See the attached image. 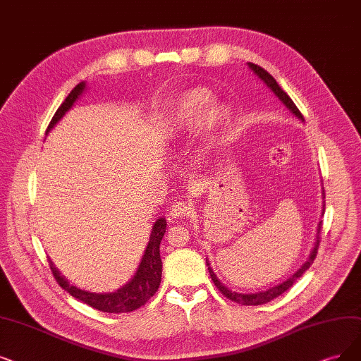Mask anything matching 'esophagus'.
<instances>
[{"label":"esophagus","mask_w":361,"mask_h":361,"mask_svg":"<svg viewBox=\"0 0 361 361\" xmlns=\"http://www.w3.org/2000/svg\"><path fill=\"white\" fill-rule=\"evenodd\" d=\"M191 212H192V207L186 203V201H175L169 210L171 218H176V219L185 218V216H188Z\"/></svg>","instance_id":"obj_1"}]
</instances>
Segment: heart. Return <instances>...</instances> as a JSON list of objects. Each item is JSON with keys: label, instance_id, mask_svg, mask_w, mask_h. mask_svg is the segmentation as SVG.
Masks as SVG:
<instances>
[{"label": "heart", "instance_id": "obj_1", "mask_svg": "<svg viewBox=\"0 0 361 361\" xmlns=\"http://www.w3.org/2000/svg\"><path fill=\"white\" fill-rule=\"evenodd\" d=\"M212 102L213 94L206 89H192L183 93L171 111V124L175 132L180 133L186 128L195 127L203 117L209 128L222 126L228 120V109L224 105L210 107Z\"/></svg>", "mask_w": 361, "mask_h": 361}]
</instances>
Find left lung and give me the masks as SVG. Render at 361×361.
<instances>
[{"mask_svg":"<svg viewBox=\"0 0 361 361\" xmlns=\"http://www.w3.org/2000/svg\"><path fill=\"white\" fill-rule=\"evenodd\" d=\"M249 68L255 72V74H256L259 78H261V80L268 85V87L274 92V94H276V96L281 100V102L296 115L298 118L304 120V117H302L300 111H299L298 106L293 104V100L289 97V94H287V93L280 87L279 82H277L276 80H274V77L269 74L268 71H265L262 66L255 65V63H252V62H249ZM323 194H324V191H323ZM320 231H322V222H320V225H319V231H317L315 246H314V249H312V252H311V255H310V257H308V261H307L304 265H302L289 280L283 281L281 284H279V286H276V287H271V289H268V290H265V292H259V293H237V292H231L229 289H226V287L218 280V277H216V274L213 272V269L210 268V265H209V262H207L210 277H212L214 286L218 287V290H219L225 298H228L229 300L237 302V304H241V305H262V304H267V302L272 300L274 298H277V296H280L281 293H284L286 290H289L290 287L293 286V283H295L299 277H302V274H304V272L312 265L314 259H315V256H317V252H319V246H320V238H322V237H320Z\"/></svg>","mask_w":361,"mask_h":361,"instance_id":"1","label":"left lung"}]
</instances>
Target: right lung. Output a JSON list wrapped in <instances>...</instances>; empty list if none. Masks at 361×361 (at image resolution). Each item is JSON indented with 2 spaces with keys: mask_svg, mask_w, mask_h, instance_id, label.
I'll use <instances>...</instances> for the list:
<instances>
[{
  "mask_svg": "<svg viewBox=\"0 0 361 361\" xmlns=\"http://www.w3.org/2000/svg\"><path fill=\"white\" fill-rule=\"evenodd\" d=\"M85 87L84 82L77 84L74 89L71 90V93L66 96L63 100V104L57 108L56 114L53 115V118L47 127L46 133H49L54 124L59 121L65 112L74 105L78 96L82 93ZM166 226L167 222L164 218L157 219V222L152 226V234L149 237L148 247L145 250V255L142 257V262L135 274V277L132 281H128L126 286H123L121 289L114 293H90L78 289L75 286H71L62 276L59 274L54 267L53 262L49 259V265L51 269V274L54 280L57 281L62 289H65L71 296H74L80 299L84 304H87L99 311L104 312H130L142 305H145L147 302L155 295L161 283V257H160V243L163 240V235L166 233Z\"/></svg>",
  "mask_w": 361,
  "mask_h": 361,
  "instance_id": "obj_1",
  "label": "right lung"
}]
</instances>
